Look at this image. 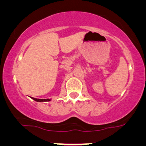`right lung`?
Here are the masks:
<instances>
[{"label": "right lung", "instance_id": "1", "mask_svg": "<svg viewBox=\"0 0 146 146\" xmlns=\"http://www.w3.org/2000/svg\"><path fill=\"white\" fill-rule=\"evenodd\" d=\"M32 99L36 101V102H48V101H50V99H36V98H32Z\"/></svg>", "mask_w": 146, "mask_h": 146}]
</instances>
